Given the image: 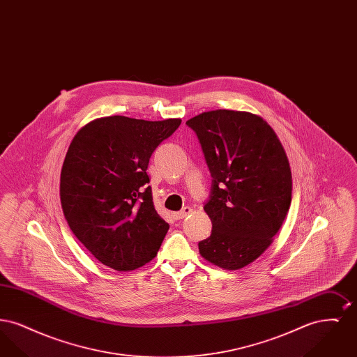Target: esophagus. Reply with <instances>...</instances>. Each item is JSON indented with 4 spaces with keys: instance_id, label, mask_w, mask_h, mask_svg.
<instances>
[{
    "instance_id": "esophagus-1",
    "label": "esophagus",
    "mask_w": 357,
    "mask_h": 357,
    "mask_svg": "<svg viewBox=\"0 0 357 357\" xmlns=\"http://www.w3.org/2000/svg\"><path fill=\"white\" fill-rule=\"evenodd\" d=\"M191 211H192V208H191V207H188V206H186L183 210L174 213V218H175V220H183V218H185L186 215H188Z\"/></svg>"
}]
</instances>
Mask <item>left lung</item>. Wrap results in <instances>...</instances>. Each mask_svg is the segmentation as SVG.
Here are the masks:
<instances>
[{
	"mask_svg": "<svg viewBox=\"0 0 357 357\" xmlns=\"http://www.w3.org/2000/svg\"><path fill=\"white\" fill-rule=\"evenodd\" d=\"M213 178L204 211L211 236L198 243L208 262L238 271L273 242L291 202L288 156L261 116L215 109L187 120Z\"/></svg>",
	"mask_w": 357,
	"mask_h": 357,
	"instance_id": "8db88e82",
	"label": "left lung"
}]
</instances>
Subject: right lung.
Returning a JSON list of instances; mask_svg holds the SVG:
<instances>
[{
  "mask_svg": "<svg viewBox=\"0 0 357 357\" xmlns=\"http://www.w3.org/2000/svg\"><path fill=\"white\" fill-rule=\"evenodd\" d=\"M181 121L107 116L72 139L60 176L61 207L72 233L102 265L128 272L158 253L170 226L153 207L147 167Z\"/></svg>",
  "mask_w": 357,
  "mask_h": 357,
  "instance_id": "obj_1",
  "label": "right lung"
}]
</instances>
